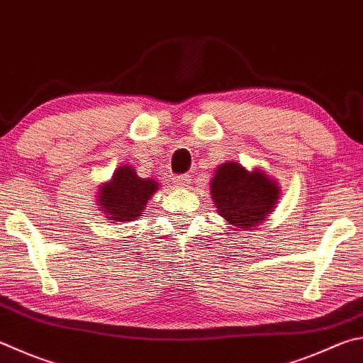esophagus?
I'll use <instances>...</instances> for the list:
<instances>
[{
    "label": "esophagus",
    "instance_id": "34e87169",
    "mask_svg": "<svg viewBox=\"0 0 363 363\" xmlns=\"http://www.w3.org/2000/svg\"><path fill=\"white\" fill-rule=\"evenodd\" d=\"M174 182L177 187H189L190 184H192V179H190L189 174H181V176H176Z\"/></svg>",
    "mask_w": 363,
    "mask_h": 363
}]
</instances>
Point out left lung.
Masks as SVG:
<instances>
[{
	"instance_id": "1",
	"label": "left lung",
	"mask_w": 363,
	"mask_h": 363,
	"mask_svg": "<svg viewBox=\"0 0 363 363\" xmlns=\"http://www.w3.org/2000/svg\"><path fill=\"white\" fill-rule=\"evenodd\" d=\"M211 194L230 225L250 230L274 208L281 192L278 184L260 169L249 173L240 163L228 162L216 169Z\"/></svg>"
}]
</instances>
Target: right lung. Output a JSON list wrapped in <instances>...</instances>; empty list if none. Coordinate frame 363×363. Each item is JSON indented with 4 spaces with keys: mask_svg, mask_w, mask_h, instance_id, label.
Returning <instances> with one entry per match:
<instances>
[{
    "mask_svg": "<svg viewBox=\"0 0 363 363\" xmlns=\"http://www.w3.org/2000/svg\"><path fill=\"white\" fill-rule=\"evenodd\" d=\"M159 187L154 179H141L131 167L116 169L111 182L104 184L98 194V203L109 220L128 222L143 214L150 196Z\"/></svg>",
    "mask_w": 363,
    "mask_h": 363,
    "instance_id": "add662e5",
    "label": "right lung"
}]
</instances>
